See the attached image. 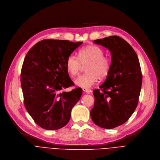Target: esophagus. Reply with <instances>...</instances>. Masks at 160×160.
Returning a JSON list of instances; mask_svg holds the SVG:
<instances>
[{
    "mask_svg": "<svg viewBox=\"0 0 160 160\" xmlns=\"http://www.w3.org/2000/svg\"><path fill=\"white\" fill-rule=\"evenodd\" d=\"M82 90L84 92H87V93H90L91 92H92V91L89 89H87V88H82Z\"/></svg>",
    "mask_w": 160,
    "mask_h": 160,
    "instance_id": "1",
    "label": "esophagus"
}]
</instances>
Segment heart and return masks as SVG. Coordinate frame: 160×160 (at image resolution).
Segmentation results:
<instances>
[{
	"instance_id": "b5f03b06",
	"label": "heart",
	"mask_w": 160,
	"mask_h": 160,
	"mask_svg": "<svg viewBox=\"0 0 160 160\" xmlns=\"http://www.w3.org/2000/svg\"><path fill=\"white\" fill-rule=\"evenodd\" d=\"M104 52L99 47L88 45L81 48L78 53V57L74 55H69L66 63V69L71 76L78 73L82 64H87L85 68L86 73L78 76L74 81L76 86L89 88L100 78H106L111 69V61L103 56Z\"/></svg>"
}]
</instances>
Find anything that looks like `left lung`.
I'll list each match as a JSON object with an SVG mask.
<instances>
[{"label": "left lung", "instance_id": "obj_1", "mask_svg": "<svg viewBox=\"0 0 160 160\" xmlns=\"http://www.w3.org/2000/svg\"><path fill=\"white\" fill-rule=\"evenodd\" d=\"M111 53L110 72L100 89L92 92L94 105L90 115L93 122L111 129L124 123L135 111L142 85L138 55L123 38L111 36L93 41Z\"/></svg>", "mask_w": 160, "mask_h": 160}]
</instances>
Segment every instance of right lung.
<instances>
[{
	"mask_svg": "<svg viewBox=\"0 0 160 160\" xmlns=\"http://www.w3.org/2000/svg\"><path fill=\"white\" fill-rule=\"evenodd\" d=\"M82 42L43 40L27 53L21 69L24 106L35 122L46 130H57L69 122L73 107L82 90L63 89L74 85L66 69L68 57Z\"/></svg>",
	"mask_w": 160,
	"mask_h": 160,
	"instance_id": "right-lung-1",
	"label": "right lung"
}]
</instances>
